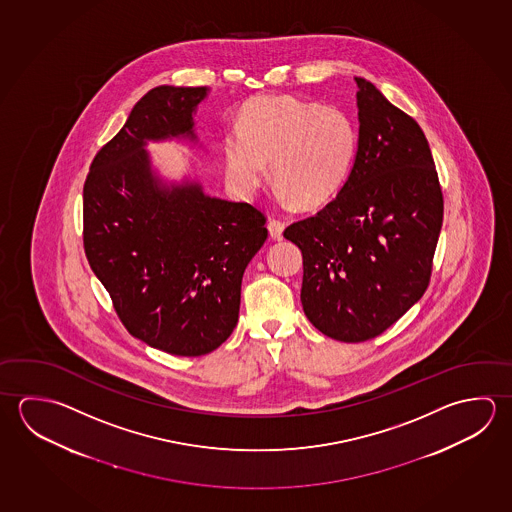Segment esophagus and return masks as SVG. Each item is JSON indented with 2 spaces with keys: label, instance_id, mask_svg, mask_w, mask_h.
I'll return each mask as SVG.
<instances>
[{
  "label": "esophagus",
  "instance_id": "obj_1",
  "mask_svg": "<svg viewBox=\"0 0 512 512\" xmlns=\"http://www.w3.org/2000/svg\"><path fill=\"white\" fill-rule=\"evenodd\" d=\"M284 228H286V223H284V221H280V219H269L268 230L269 235H271V239H275V241H282Z\"/></svg>",
  "mask_w": 512,
  "mask_h": 512
}]
</instances>
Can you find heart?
I'll use <instances>...</instances> for the list:
<instances>
[{
  "label": "heart",
  "instance_id": "heart-1",
  "mask_svg": "<svg viewBox=\"0 0 512 512\" xmlns=\"http://www.w3.org/2000/svg\"><path fill=\"white\" fill-rule=\"evenodd\" d=\"M358 133L343 109L289 95H268L244 106L237 133L223 140L226 180L241 196H253L271 180L300 207H320L349 178Z\"/></svg>",
  "mask_w": 512,
  "mask_h": 512
}]
</instances>
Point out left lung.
Wrapping results in <instances>:
<instances>
[{
    "label": "left lung",
    "instance_id": "8db88e82",
    "mask_svg": "<svg viewBox=\"0 0 512 512\" xmlns=\"http://www.w3.org/2000/svg\"><path fill=\"white\" fill-rule=\"evenodd\" d=\"M358 84V153L338 196L284 237L302 250L300 300L332 340L359 343L394 325L430 284L444 199L419 124L372 82Z\"/></svg>",
    "mask_w": 512,
    "mask_h": 512
}]
</instances>
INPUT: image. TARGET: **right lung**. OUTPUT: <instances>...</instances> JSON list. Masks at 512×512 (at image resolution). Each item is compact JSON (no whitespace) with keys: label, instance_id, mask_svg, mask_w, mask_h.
I'll return each mask as SVG.
<instances>
[{"label":"right lung","instance_id":"add662e5","mask_svg":"<svg viewBox=\"0 0 512 512\" xmlns=\"http://www.w3.org/2000/svg\"><path fill=\"white\" fill-rule=\"evenodd\" d=\"M207 88L158 86L91 162L82 241L129 334L174 356H203L234 332L244 269L268 237L250 203L210 198L199 183L162 185L147 140L187 136Z\"/></svg>","mask_w":512,"mask_h":512}]
</instances>
